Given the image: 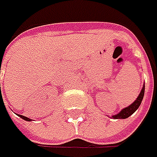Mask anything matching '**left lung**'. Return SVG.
I'll list each match as a JSON object with an SVG mask.
<instances>
[{"label":"left lung","mask_w":157,"mask_h":157,"mask_svg":"<svg viewBox=\"0 0 157 157\" xmlns=\"http://www.w3.org/2000/svg\"><path fill=\"white\" fill-rule=\"evenodd\" d=\"M144 90H145V86L143 85V86L141 88V91H140L139 97L137 98V99L135 100V101L132 104H130L129 106L124 108L121 112H119L117 114L113 115L112 117L113 119H126V118L129 117L131 114H133L138 110V108L140 107V105L141 103V100H142L143 96H144Z\"/></svg>","instance_id":"obj_1"}]
</instances>
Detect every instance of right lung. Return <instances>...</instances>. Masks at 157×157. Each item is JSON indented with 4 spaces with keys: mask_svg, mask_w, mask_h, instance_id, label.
Masks as SVG:
<instances>
[{
    "mask_svg": "<svg viewBox=\"0 0 157 157\" xmlns=\"http://www.w3.org/2000/svg\"><path fill=\"white\" fill-rule=\"evenodd\" d=\"M20 118H22V119H24V120H26V121H31V119H29V118H28V117H26V116H24V115H21V114H17Z\"/></svg>",
    "mask_w": 157,
    "mask_h": 157,
    "instance_id": "obj_1",
    "label": "right lung"
}]
</instances>
